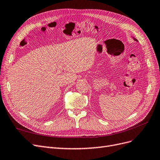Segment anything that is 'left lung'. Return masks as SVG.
<instances>
[{
  "label": "left lung",
  "mask_w": 160,
  "mask_h": 160,
  "mask_svg": "<svg viewBox=\"0 0 160 160\" xmlns=\"http://www.w3.org/2000/svg\"><path fill=\"white\" fill-rule=\"evenodd\" d=\"M132 38H133V39H134V41H138V40H137V39H136V38H134V37H132Z\"/></svg>",
  "instance_id": "8db88e82"
}]
</instances>
